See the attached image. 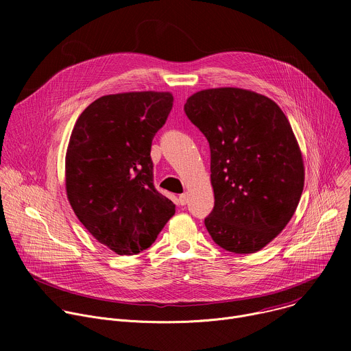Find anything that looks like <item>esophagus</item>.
<instances>
[{"label":"esophagus","instance_id":"esophagus-1","mask_svg":"<svg viewBox=\"0 0 351 351\" xmlns=\"http://www.w3.org/2000/svg\"><path fill=\"white\" fill-rule=\"evenodd\" d=\"M179 203L180 206H186L189 203V194L187 193H183L179 195Z\"/></svg>","mask_w":351,"mask_h":351}]
</instances>
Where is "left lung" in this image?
<instances>
[{"mask_svg":"<svg viewBox=\"0 0 351 351\" xmlns=\"http://www.w3.org/2000/svg\"><path fill=\"white\" fill-rule=\"evenodd\" d=\"M184 112L211 148L208 233L230 253L260 252L286 228L304 187L302 149L286 115L271 98L239 87L197 91Z\"/></svg>","mask_w":351,"mask_h":351,"instance_id":"1","label":"left lung"}]
</instances>
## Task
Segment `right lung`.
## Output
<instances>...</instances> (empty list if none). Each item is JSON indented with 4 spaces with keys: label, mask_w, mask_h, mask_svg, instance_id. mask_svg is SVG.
Listing matches in <instances>:
<instances>
[{
    "label": "right lung",
    "mask_w": 351,
    "mask_h": 351,
    "mask_svg": "<svg viewBox=\"0 0 351 351\" xmlns=\"http://www.w3.org/2000/svg\"><path fill=\"white\" fill-rule=\"evenodd\" d=\"M173 106L169 91L97 98L77 118L65 156L68 202L87 232L119 256L152 245L175 214L153 184L152 141Z\"/></svg>",
    "instance_id": "1"
}]
</instances>
